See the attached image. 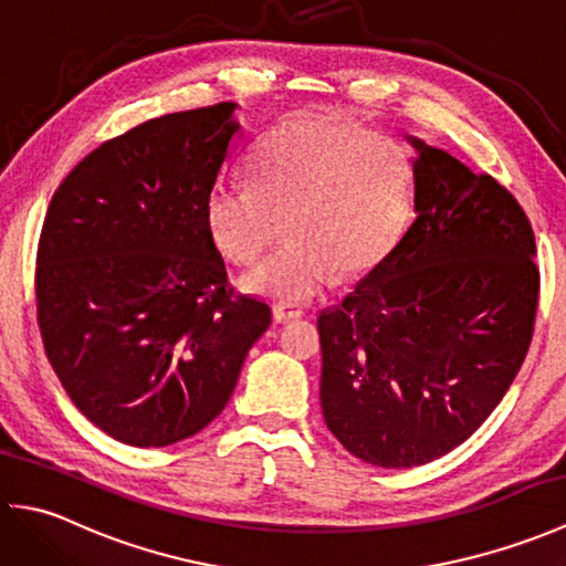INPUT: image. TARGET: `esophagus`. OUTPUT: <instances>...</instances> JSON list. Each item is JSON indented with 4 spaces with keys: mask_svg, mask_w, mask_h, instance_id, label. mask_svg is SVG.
I'll return each mask as SVG.
<instances>
[{
    "mask_svg": "<svg viewBox=\"0 0 566 566\" xmlns=\"http://www.w3.org/2000/svg\"><path fill=\"white\" fill-rule=\"evenodd\" d=\"M304 311L302 308H294L290 304H274L272 306V318L276 323H286V321H294V318H302Z\"/></svg>",
    "mask_w": 566,
    "mask_h": 566,
    "instance_id": "obj_1",
    "label": "esophagus"
}]
</instances>
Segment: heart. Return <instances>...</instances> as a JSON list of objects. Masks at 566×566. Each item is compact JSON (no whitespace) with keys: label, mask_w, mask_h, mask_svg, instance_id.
Instances as JSON below:
<instances>
[{"label":"heart","mask_w":566,"mask_h":566,"mask_svg":"<svg viewBox=\"0 0 566 566\" xmlns=\"http://www.w3.org/2000/svg\"><path fill=\"white\" fill-rule=\"evenodd\" d=\"M252 182L213 185L203 203L226 258L258 262L282 233L292 240L243 276L252 294L304 302L331 280L363 274L389 255L411 216V163L399 143L345 118L296 114L250 155Z\"/></svg>","instance_id":"heart-1"}]
</instances>
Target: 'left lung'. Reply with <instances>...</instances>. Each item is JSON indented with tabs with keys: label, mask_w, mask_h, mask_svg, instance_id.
Instances as JSON below:
<instances>
[{
	"label": "left lung",
	"mask_w": 566,
	"mask_h": 566,
	"mask_svg": "<svg viewBox=\"0 0 566 566\" xmlns=\"http://www.w3.org/2000/svg\"><path fill=\"white\" fill-rule=\"evenodd\" d=\"M408 140L413 223L318 316L323 418L384 469L438 460L484 423L527 355L539 296L535 235L511 191Z\"/></svg>",
	"instance_id": "left-lung-1"
}]
</instances>
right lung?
Segmentation results:
<instances>
[{
  "label": "right lung",
  "mask_w": 566,
  "mask_h": 566,
  "mask_svg": "<svg viewBox=\"0 0 566 566\" xmlns=\"http://www.w3.org/2000/svg\"><path fill=\"white\" fill-rule=\"evenodd\" d=\"M233 102L140 124L51 199L35 314L55 375L94 426L165 448L219 416L270 306L228 284L203 203L238 138Z\"/></svg>",
  "instance_id": "obj_1"
}]
</instances>
